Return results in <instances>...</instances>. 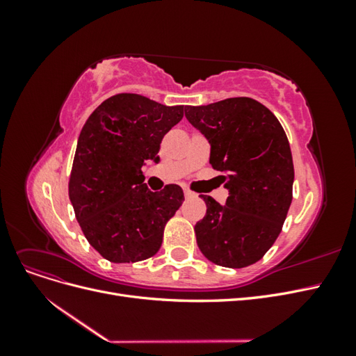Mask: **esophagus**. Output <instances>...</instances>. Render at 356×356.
<instances>
[{
    "label": "esophagus",
    "mask_w": 356,
    "mask_h": 356,
    "mask_svg": "<svg viewBox=\"0 0 356 356\" xmlns=\"http://www.w3.org/2000/svg\"><path fill=\"white\" fill-rule=\"evenodd\" d=\"M184 196H186V199H191V197H195L196 195H195V193H193V191H190V190H184Z\"/></svg>",
    "instance_id": "34e87169"
}]
</instances>
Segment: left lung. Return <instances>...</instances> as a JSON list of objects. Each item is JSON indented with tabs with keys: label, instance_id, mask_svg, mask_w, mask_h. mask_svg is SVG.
I'll return each mask as SVG.
<instances>
[{
	"label": "left lung",
	"instance_id": "1",
	"mask_svg": "<svg viewBox=\"0 0 356 356\" xmlns=\"http://www.w3.org/2000/svg\"><path fill=\"white\" fill-rule=\"evenodd\" d=\"M187 120L211 144L209 163L229 190L225 204L202 196L197 246L209 261L232 268L257 263L282 230L293 200L294 165L275 114L251 98L186 108Z\"/></svg>",
	"mask_w": 356,
	"mask_h": 356
}]
</instances>
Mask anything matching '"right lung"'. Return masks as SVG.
Wrapping results in <instances>:
<instances>
[{
  "label": "right lung",
  "instance_id": "obj_1",
  "mask_svg": "<svg viewBox=\"0 0 356 356\" xmlns=\"http://www.w3.org/2000/svg\"><path fill=\"white\" fill-rule=\"evenodd\" d=\"M184 115L141 95L118 93L84 123L70 177V200L88 242L111 263L153 257L184 193L169 184L148 190L143 166L159 161L163 136Z\"/></svg>",
  "mask_w": 356,
  "mask_h": 356
}]
</instances>
